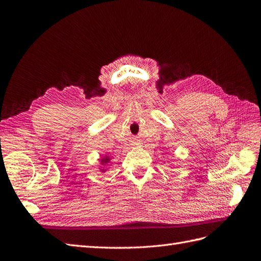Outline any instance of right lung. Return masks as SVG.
<instances>
[{"instance_id":"obj_1","label":"right lung","mask_w":261,"mask_h":261,"mask_svg":"<svg viewBox=\"0 0 261 261\" xmlns=\"http://www.w3.org/2000/svg\"><path fill=\"white\" fill-rule=\"evenodd\" d=\"M110 161H111V159H110V158H109L108 155H105L103 158H101V159H100V163H101L100 171H101V172H106V171H107V169H106V168L102 167L101 165H103L104 167H106V165H107Z\"/></svg>"}]
</instances>
